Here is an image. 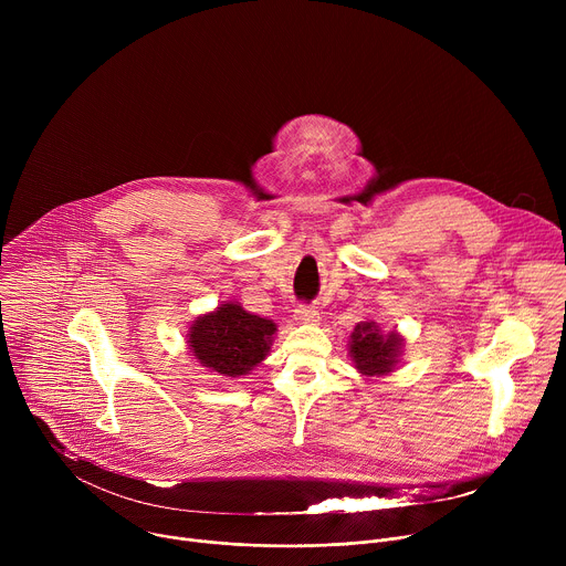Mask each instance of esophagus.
<instances>
[{"instance_id": "esophagus-1", "label": "esophagus", "mask_w": 566, "mask_h": 566, "mask_svg": "<svg viewBox=\"0 0 566 566\" xmlns=\"http://www.w3.org/2000/svg\"><path fill=\"white\" fill-rule=\"evenodd\" d=\"M295 319L302 322V325H313V322L319 319V313L315 306H308V304H300L295 311H293Z\"/></svg>"}]
</instances>
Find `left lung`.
<instances>
[{
  "label": "left lung",
  "instance_id": "8db88e82",
  "mask_svg": "<svg viewBox=\"0 0 566 566\" xmlns=\"http://www.w3.org/2000/svg\"><path fill=\"white\" fill-rule=\"evenodd\" d=\"M349 338V356L363 376H385L398 365L402 338L396 332L382 334L374 319L358 322Z\"/></svg>",
  "mask_w": 566,
  "mask_h": 566
}]
</instances>
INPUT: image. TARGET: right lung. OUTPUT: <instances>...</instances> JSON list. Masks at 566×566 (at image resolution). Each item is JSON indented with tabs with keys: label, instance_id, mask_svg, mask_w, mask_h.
Listing matches in <instances>:
<instances>
[{
	"label": "right lung",
	"instance_id": "1",
	"mask_svg": "<svg viewBox=\"0 0 566 566\" xmlns=\"http://www.w3.org/2000/svg\"><path fill=\"white\" fill-rule=\"evenodd\" d=\"M275 322L226 302L199 315L188 332L192 356L208 369L239 378L255 369L271 352Z\"/></svg>",
	"mask_w": 566,
	"mask_h": 566
}]
</instances>
